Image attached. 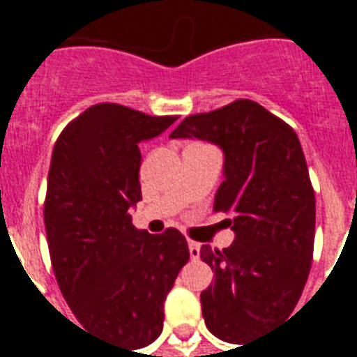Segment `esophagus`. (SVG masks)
Instances as JSON below:
<instances>
[{"label":"esophagus","instance_id":"esophagus-1","mask_svg":"<svg viewBox=\"0 0 357 357\" xmlns=\"http://www.w3.org/2000/svg\"><path fill=\"white\" fill-rule=\"evenodd\" d=\"M189 254L190 259H198V257H200V243L189 241Z\"/></svg>","mask_w":357,"mask_h":357}]
</instances>
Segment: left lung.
Returning a JSON list of instances; mask_svg holds the SVG:
<instances>
[{
	"instance_id": "1",
	"label": "left lung",
	"mask_w": 357,
	"mask_h": 357,
	"mask_svg": "<svg viewBox=\"0 0 357 357\" xmlns=\"http://www.w3.org/2000/svg\"><path fill=\"white\" fill-rule=\"evenodd\" d=\"M170 139H198L224 153L215 211L228 213L231 246H202L215 272L202 313L215 337L244 343L293 313L315 241V192L291 126L252 100L187 116Z\"/></svg>"
}]
</instances>
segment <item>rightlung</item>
<instances>
[{"label": "right lung", "instance_id": "right-lung-1", "mask_svg": "<svg viewBox=\"0 0 357 357\" xmlns=\"http://www.w3.org/2000/svg\"><path fill=\"white\" fill-rule=\"evenodd\" d=\"M176 119L98 103L63 129L52 153L44 224L53 272L75 319L122 349L161 335L165 298L189 261L178 229L150 235L129 215L142 200L139 144Z\"/></svg>", "mask_w": 357, "mask_h": 357}]
</instances>
